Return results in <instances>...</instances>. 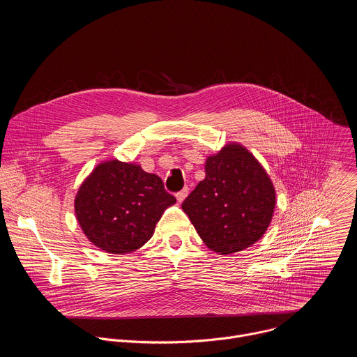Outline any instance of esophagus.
<instances>
[{"label": "esophagus", "instance_id": "34e87169", "mask_svg": "<svg viewBox=\"0 0 357 357\" xmlns=\"http://www.w3.org/2000/svg\"><path fill=\"white\" fill-rule=\"evenodd\" d=\"M188 193H189V189L188 188H183L182 190H179L175 196H176V200L179 202V203H182L183 200H185V197L188 196Z\"/></svg>", "mask_w": 357, "mask_h": 357}]
</instances>
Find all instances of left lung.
I'll use <instances>...</instances> for the list:
<instances>
[{"instance_id": "left-lung-1", "label": "left lung", "mask_w": 357, "mask_h": 357, "mask_svg": "<svg viewBox=\"0 0 357 357\" xmlns=\"http://www.w3.org/2000/svg\"><path fill=\"white\" fill-rule=\"evenodd\" d=\"M205 172L182 203L200 238L225 256L260 240L273 219L275 189L259 161L229 144L206 160Z\"/></svg>"}]
</instances>
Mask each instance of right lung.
<instances>
[{
	"instance_id": "right-lung-1",
	"label": "right lung",
	"mask_w": 357,
	"mask_h": 357,
	"mask_svg": "<svg viewBox=\"0 0 357 357\" xmlns=\"http://www.w3.org/2000/svg\"><path fill=\"white\" fill-rule=\"evenodd\" d=\"M176 202L158 175L117 160L100 164L82 183L75 212L87 238L112 254L139 248Z\"/></svg>"
}]
</instances>
